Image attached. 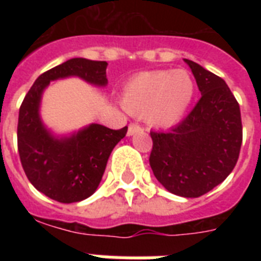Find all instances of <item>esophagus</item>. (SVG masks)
<instances>
[{"instance_id": "1", "label": "esophagus", "mask_w": 261, "mask_h": 261, "mask_svg": "<svg viewBox=\"0 0 261 261\" xmlns=\"http://www.w3.org/2000/svg\"><path fill=\"white\" fill-rule=\"evenodd\" d=\"M142 130V127L137 124V123H131L130 126H128V130H127V135H134L135 133H138V131Z\"/></svg>"}]
</instances>
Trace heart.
I'll return each mask as SVG.
<instances>
[{
  "mask_svg": "<svg viewBox=\"0 0 261 261\" xmlns=\"http://www.w3.org/2000/svg\"><path fill=\"white\" fill-rule=\"evenodd\" d=\"M194 93V79L188 71H145L126 84L122 102L131 114L146 116L155 126L167 127L182 118Z\"/></svg>",
  "mask_w": 261,
  "mask_h": 261,
  "instance_id": "heart-1",
  "label": "heart"
}]
</instances>
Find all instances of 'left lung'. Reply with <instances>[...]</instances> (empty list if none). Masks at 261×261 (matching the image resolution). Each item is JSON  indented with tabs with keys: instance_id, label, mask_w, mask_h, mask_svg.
Segmentation results:
<instances>
[{
	"instance_id": "obj_1",
	"label": "left lung",
	"mask_w": 261,
	"mask_h": 261,
	"mask_svg": "<svg viewBox=\"0 0 261 261\" xmlns=\"http://www.w3.org/2000/svg\"><path fill=\"white\" fill-rule=\"evenodd\" d=\"M202 93L196 106L167 133L150 131V163L169 192L199 198L230 174L243 143L240 106L226 83L186 59Z\"/></svg>"
}]
</instances>
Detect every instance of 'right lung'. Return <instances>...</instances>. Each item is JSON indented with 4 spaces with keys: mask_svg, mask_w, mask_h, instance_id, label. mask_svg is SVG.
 I'll use <instances>...</instances> for the list:
<instances>
[{
    "mask_svg": "<svg viewBox=\"0 0 261 261\" xmlns=\"http://www.w3.org/2000/svg\"><path fill=\"white\" fill-rule=\"evenodd\" d=\"M107 65L106 61L69 59L39 75L21 102L17 147L22 169L31 184L53 200L74 203L89 198L97 190L111 151L124 138L127 126L112 130L90 124L70 138H54L39 116L43 89L53 80L69 75L104 87L108 83Z\"/></svg>",
    "mask_w": 261,
    "mask_h": 261,
    "instance_id": "add662e5",
    "label": "right lung"
}]
</instances>
